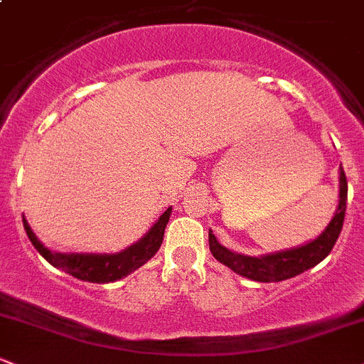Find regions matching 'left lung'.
Masks as SVG:
<instances>
[{
  "instance_id": "8db88e82",
  "label": "left lung",
  "mask_w": 364,
  "mask_h": 364,
  "mask_svg": "<svg viewBox=\"0 0 364 364\" xmlns=\"http://www.w3.org/2000/svg\"><path fill=\"white\" fill-rule=\"evenodd\" d=\"M347 208V178L343 173V168L340 165L338 170V205L331 217L326 229L314 240L307 241L306 245L295 246V248L279 250L274 253H265V255L250 257L243 253H236L232 250L225 248L218 243L213 230H208L210 252L220 264L228 265L230 271L236 274L248 277L259 283H277V281L290 279L302 274L307 269L314 267L319 262L328 257V253L333 248L335 241L338 240V234L342 230L343 217Z\"/></svg>"
}]
</instances>
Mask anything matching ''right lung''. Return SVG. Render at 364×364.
I'll use <instances>...</instances> for the list:
<instances>
[{
    "label": "right lung",
    "mask_w": 364,
    "mask_h": 364,
    "mask_svg": "<svg viewBox=\"0 0 364 364\" xmlns=\"http://www.w3.org/2000/svg\"><path fill=\"white\" fill-rule=\"evenodd\" d=\"M170 215L171 206L154 222V225L136 243L130 245L128 248L121 250L118 253L53 252V250L46 248L38 240V236L31 229L29 222L26 220L24 215H22V222H24V229L31 243L40 252L43 259L48 260L53 267L62 269L64 272L81 281L104 284L114 283L121 277H127L156 255V252H158L159 246L163 243V236H165V228L168 220H170Z\"/></svg>",
    "instance_id": "right-lung-1"
}]
</instances>
